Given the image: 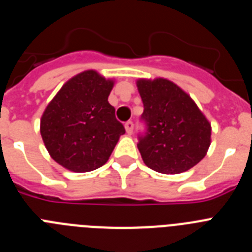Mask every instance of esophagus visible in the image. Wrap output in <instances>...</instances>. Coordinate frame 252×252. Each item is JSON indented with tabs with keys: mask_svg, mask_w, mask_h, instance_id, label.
<instances>
[{
	"mask_svg": "<svg viewBox=\"0 0 252 252\" xmlns=\"http://www.w3.org/2000/svg\"><path fill=\"white\" fill-rule=\"evenodd\" d=\"M125 128H126V132L127 133H132L133 131V122L132 121H127L125 124Z\"/></svg>",
	"mask_w": 252,
	"mask_h": 252,
	"instance_id": "esophagus-1",
	"label": "esophagus"
}]
</instances>
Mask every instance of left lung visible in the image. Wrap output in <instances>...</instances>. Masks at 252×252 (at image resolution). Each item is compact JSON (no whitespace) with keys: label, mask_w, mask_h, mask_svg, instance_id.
Listing matches in <instances>:
<instances>
[{"label":"left lung","mask_w":252,"mask_h":252,"mask_svg":"<svg viewBox=\"0 0 252 252\" xmlns=\"http://www.w3.org/2000/svg\"><path fill=\"white\" fill-rule=\"evenodd\" d=\"M136 84L146 125L137 148L145 165L162 174H179L197 165L211 145L212 128L206 116L168 79H139Z\"/></svg>","instance_id":"left-lung-1"}]
</instances>
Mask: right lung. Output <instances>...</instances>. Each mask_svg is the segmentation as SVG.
Returning <instances> with one entry per match:
<instances>
[{"mask_svg":"<svg viewBox=\"0 0 252 252\" xmlns=\"http://www.w3.org/2000/svg\"><path fill=\"white\" fill-rule=\"evenodd\" d=\"M113 79L95 70L70 78L46 106L40 133L50 157L75 173L104 165L125 133L108 103Z\"/></svg>","mask_w":252,"mask_h":252,"instance_id":"1","label":"right lung"}]
</instances>
